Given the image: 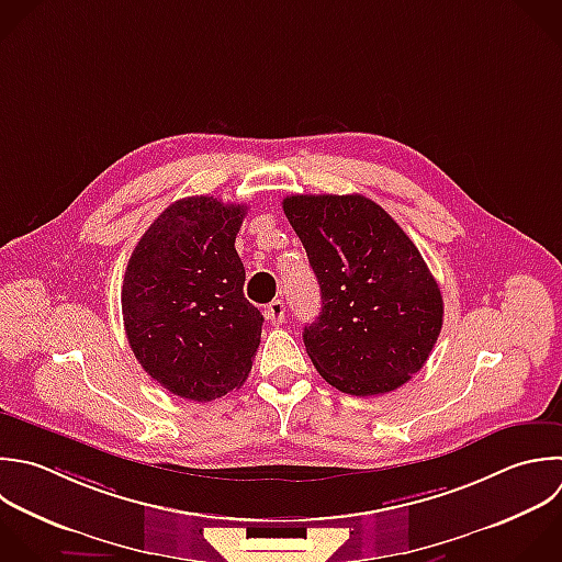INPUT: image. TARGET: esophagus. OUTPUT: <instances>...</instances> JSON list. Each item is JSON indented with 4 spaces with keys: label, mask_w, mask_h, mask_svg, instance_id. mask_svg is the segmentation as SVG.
Listing matches in <instances>:
<instances>
[{
    "label": "esophagus",
    "mask_w": 562,
    "mask_h": 562,
    "mask_svg": "<svg viewBox=\"0 0 562 562\" xmlns=\"http://www.w3.org/2000/svg\"><path fill=\"white\" fill-rule=\"evenodd\" d=\"M266 318L272 323V325H283L285 323V305L283 301H272L266 310Z\"/></svg>",
    "instance_id": "esophagus-1"
}]
</instances>
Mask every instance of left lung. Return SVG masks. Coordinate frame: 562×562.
Returning <instances> with one entry per match:
<instances>
[{"instance_id": "left-lung-1", "label": "left lung", "mask_w": 562, "mask_h": 562, "mask_svg": "<svg viewBox=\"0 0 562 562\" xmlns=\"http://www.w3.org/2000/svg\"><path fill=\"white\" fill-rule=\"evenodd\" d=\"M283 211L321 285V314L303 331L316 371L358 397L408 382L443 323L439 285L415 244L364 195H290Z\"/></svg>"}]
</instances>
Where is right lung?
I'll use <instances>...</instances> for the list:
<instances>
[{"instance_id":"right-lung-1","label":"right lung","mask_w":562,"mask_h":562,"mask_svg":"<svg viewBox=\"0 0 562 562\" xmlns=\"http://www.w3.org/2000/svg\"><path fill=\"white\" fill-rule=\"evenodd\" d=\"M248 206L198 195L173 202L134 248L123 281L127 340L167 391L211 402L239 389L261 342L235 250Z\"/></svg>"}]
</instances>
